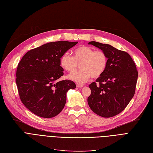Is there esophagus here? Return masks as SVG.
I'll return each instance as SVG.
<instances>
[{
  "instance_id": "esophagus-1",
  "label": "esophagus",
  "mask_w": 153,
  "mask_h": 153,
  "mask_svg": "<svg viewBox=\"0 0 153 153\" xmlns=\"http://www.w3.org/2000/svg\"><path fill=\"white\" fill-rule=\"evenodd\" d=\"M76 86H77V88H82L84 86L82 85V84H76Z\"/></svg>"
}]
</instances>
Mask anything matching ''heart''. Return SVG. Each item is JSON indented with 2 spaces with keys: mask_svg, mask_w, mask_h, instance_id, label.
Returning a JSON list of instances; mask_svg holds the SVG:
<instances>
[{
  "mask_svg": "<svg viewBox=\"0 0 153 153\" xmlns=\"http://www.w3.org/2000/svg\"><path fill=\"white\" fill-rule=\"evenodd\" d=\"M74 56L65 53L61 56L60 65L69 72L77 70L80 64L81 69L69 76L70 79L79 82H86L91 77L97 78L105 71L108 64V57L102 50H94L85 45L74 50Z\"/></svg>",
  "mask_w": 153,
  "mask_h": 153,
  "instance_id": "b5f03b06",
  "label": "heart"
}]
</instances>
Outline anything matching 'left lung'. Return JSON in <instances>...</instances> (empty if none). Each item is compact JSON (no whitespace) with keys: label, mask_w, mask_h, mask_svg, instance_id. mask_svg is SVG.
I'll return each instance as SVG.
<instances>
[{"label":"left lung","mask_w":153,"mask_h":153,"mask_svg":"<svg viewBox=\"0 0 153 153\" xmlns=\"http://www.w3.org/2000/svg\"><path fill=\"white\" fill-rule=\"evenodd\" d=\"M89 45L106 54L108 64L104 73L89 85L91 93L88 103L93 112L109 118L119 114L135 94L138 72L130 55L108 44L90 42Z\"/></svg>","instance_id":"1"}]
</instances>
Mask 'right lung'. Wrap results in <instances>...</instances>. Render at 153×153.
Returning <instances> with one entry per match:
<instances>
[{
  "label": "right lung",
  "mask_w": 153,
  "mask_h": 153,
  "mask_svg": "<svg viewBox=\"0 0 153 153\" xmlns=\"http://www.w3.org/2000/svg\"><path fill=\"white\" fill-rule=\"evenodd\" d=\"M78 42H50L22 56L16 71V84L22 103L34 114L52 118L64 108L66 94L76 88L70 80L58 82L64 75L60 58Z\"/></svg>",
  "instance_id": "right-lung-1"
}]
</instances>
